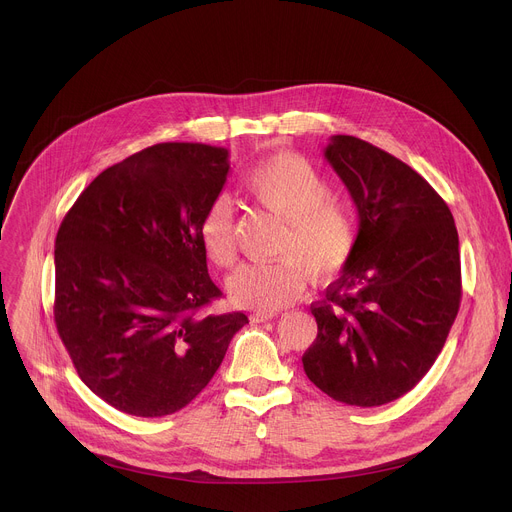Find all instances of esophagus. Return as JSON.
Here are the masks:
<instances>
[{"mask_svg": "<svg viewBox=\"0 0 512 512\" xmlns=\"http://www.w3.org/2000/svg\"><path fill=\"white\" fill-rule=\"evenodd\" d=\"M277 314L275 312H257L251 316L253 322H267V320H273Z\"/></svg>", "mask_w": 512, "mask_h": 512, "instance_id": "esophagus-1", "label": "esophagus"}]
</instances>
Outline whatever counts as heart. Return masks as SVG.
Returning <instances> with one entry per match:
<instances>
[{
  "label": "heart",
  "instance_id": "b5f03b06",
  "mask_svg": "<svg viewBox=\"0 0 512 512\" xmlns=\"http://www.w3.org/2000/svg\"><path fill=\"white\" fill-rule=\"evenodd\" d=\"M245 190L265 210L287 223L279 259L269 265H243L229 277L237 304L275 312L302 296L308 277L332 279L356 247V218L348 204L332 200L328 180L298 154H275L245 178ZM206 257L229 267L237 259L233 204L221 196L202 214L198 227Z\"/></svg>",
  "mask_w": 512,
  "mask_h": 512
}]
</instances>
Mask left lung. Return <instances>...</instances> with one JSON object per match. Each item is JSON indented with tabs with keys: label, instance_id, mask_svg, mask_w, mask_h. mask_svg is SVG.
<instances>
[{
	"label": "left lung",
	"instance_id": "obj_1",
	"mask_svg": "<svg viewBox=\"0 0 512 512\" xmlns=\"http://www.w3.org/2000/svg\"><path fill=\"white\" fill-rule=\"evenodd\" d=\"M324 158L350 192L358 235L310 306L318 336L302 362L334 401L377 407L411 391L446 344L462 298L458 231L442 196L373 143L332 135Z\"/></svg>",
	"mask_w": 512,
	"mask_h": 512
}]
</instances>
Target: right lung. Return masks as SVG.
Instances as JSON below:
<instances>
[{
  "label": "right lung",
  "mask_w": 512,
  "mask_h": 512,
  "mask_svg": "<svg viewBox=\"0 0 512 512\" xmlns=\"http://www.w3.org/2000/svg\"><path fill=\"white\" fill-rule=\"evenodd\" d=\"M229 168L225 148L152 145L101 172L58 229L56 330L83 383L123 413L186 407L249 324L206 314L223 291L198 227Z\"/></svg>",
  "instance_id": "right-lung-1"
}]
</instances>
